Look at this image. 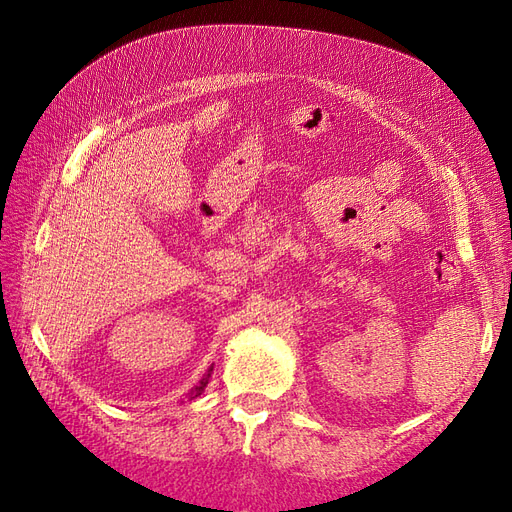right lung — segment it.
Segmentation results:
<instances>
[{"label": "right lung", "instance_id": "1", "mask_svg": "<svg viewBox=\"0 0 512 512\" xmlns=\"http://www.w3.org/2000/svg\"><path fill=\"white\" fill-rule=\"evenodd\" d=\"M211 371H213V367H209V371H207V374L203 376V380H200L196 386H194V389L190 391V399H196L198 395H203V391H205V386L209 384V378H211Z\"/></svg>", "mask_w": 512, "mask_h": 512}]
</instances>
